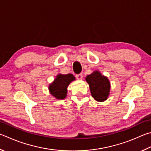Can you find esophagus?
Listing matches in <instances>:
<instances>
[{"mask_svg":"<svg viewBox=\"0 0 151 151\" xmlns=\"http://www.w3.org/2000/svg\"><path fill=\"white\" fill-rule=\"evenodd\" d=\"M76 78L78 79V80H82V79H83V74L81 73V74H79V75H77L76 76Z\"/></svg>","mask_w":151,"mask_h":151,"instance_id":"esophagus-1","label":"esophagus"}]
</instances>
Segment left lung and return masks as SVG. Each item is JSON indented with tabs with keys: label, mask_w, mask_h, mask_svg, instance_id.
Listing matches in <instances>:
<instances>
[{
	"label": "left lung",
	"mask_w": 151,
	"mask_h": 151,
	"mask_svg": "<svg viewBox=\"0 0 151 151\" xmlns=\"http://www.w3.org/2000/svg\"><path fill=\"white\" fill-rule=\"evenodd\" d=\"M92 96L97 102H102L108 99L110 92V82L107 76L102 75L99 70H94L86 76Z\"/></svg>",
	"instance_id": "obj_1"
}]
</instances>
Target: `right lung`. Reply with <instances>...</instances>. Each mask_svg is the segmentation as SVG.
<instances>
[{"instance_id":"obj_1","label":"right lung","mask_w":151,"mask_h":151,"mask_svg":"<svg viewBox=\"0 0 151 151\" xmlns=\"http://www.w3.org/2000/svg\"><path fill=\"white\" fill-rule=\"evenodd\" d=\"M75 80V77L72 74L63 75L59 73L55 78L49 85V91L50 94L57 100H63L67 97V88L68 85Z\"/></svg>"}]
</instances>
